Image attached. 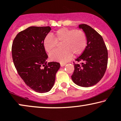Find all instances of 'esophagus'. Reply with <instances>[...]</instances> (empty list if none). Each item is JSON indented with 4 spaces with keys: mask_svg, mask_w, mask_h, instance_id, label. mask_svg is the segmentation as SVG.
Listing matches in <instances>:
<instances>
[{
    "mask_svg": "<svg viewBox=\"0 0 121 121\" xmlns=\"http://www.w3.org/2000/svg\"><path fill=\"white\" fill-rule=\"evenodd\" d=\"M65 65H66L65 63H64V62H60L61 66H65Z\"/></svg>",
    "mask_w": 121,
    "mask_h": 121,
    "instance_id": "1",
    "label": "esophagus"
}]
</instances>
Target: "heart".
<instances>
[{
	"instance_id": "b5f03b06",
	"label": "heart",
	"mask_w": 121,
	"mask_h": 121,
	"mask_svg": "<svg viewBox=\"0 0 121 121\" xmlns=\"http://www.w3.org/2000/svg\"><path fill=\"white\" fill-rule=\"evenodd\" d=\"M58 43H61V50L53 51L50 55L52 61L65 62L73 56H78L84 51L87 45V37L84 32L76 29L61 28L55 32L53 37L47 35L43 41L46 51L51 53L56 48Z\"/></svg>"
}]
</instances>
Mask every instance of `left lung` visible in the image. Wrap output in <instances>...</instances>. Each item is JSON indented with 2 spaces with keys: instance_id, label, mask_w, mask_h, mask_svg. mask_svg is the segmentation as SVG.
Masks as SVG:
<instances>
[{
  "instance_id": "8db88e82",
  "label": "left lung",
  "mask_w": 121,
  "mask_h": 121,
  "mask_svg": "<svg viewBox=\"0 0 121 121\" xmlns=\"http://www.w3.org/2000/svg\"><path fill=\"white\" fill-rule=\"evenodd\" d=\"M86 35L87 46L84 51L75 61L71 79L82 87L93 86L101 80L108 64V50L102 37L91 26L79 25Z\"/></svg>"
}]
</instances>
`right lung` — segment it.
I'll use <instances>...</instances> for the list:
<instances>
[{"label":"right lung","mask_w":121,"mask_h":121,"mask_svg":"<svg viewBox=\"0 0 121 121\" xmlns=\"http://www.w3.org/2000/svg\"><path fill=\"white\" fill-rule=\"evenodd\" d=\"M51 30L48 26L30 27L18 33L12 44V59L18 75L38 93L51 89L60 67L59 62L45 61L48 56L43 41Z\"/></svg>","instance_id":"1"}]
</instances>
